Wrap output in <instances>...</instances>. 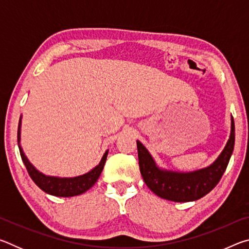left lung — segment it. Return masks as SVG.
Returning <instances> with one entry per match:
<instances>
[{
  "instance_id": "8db88e82",
  "label": "left lung",
  "mask_w": 249,
  "mask_h": 249,
  "mask_svg": "<svg viewBox=\"0 0 249 249\" xmlns=\"http://www.w3.org/2000/svg\"><path fill=\"white\" fill-rule=\"evenodd\" d=\"M230 140L214 163L190 174L162 171L156 166L148 150L137 141L138 162L142 179L156 196L174 202H190L208 195L220 182L229 165L235 144V124L231 116Z\"/></svg>"
}]
</instances>
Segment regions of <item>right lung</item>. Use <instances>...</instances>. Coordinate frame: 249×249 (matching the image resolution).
<instances>
[{
    "label": "right lung",
    "instance_id": "right-lung-1",
    "mask_svg": "<svg viewBox=\"0 0 249 249\" xmlns=\"http://www.w3.org/2000/svg\"><path fill=\"white\" fill-rule=\"evenodd\" d=\"M19 126L20 120L18 130V142L20 157H22V160L25 167H26L29 177H31L32 180L38 185L41 190L48 193V195L56 196H74L82 195V193H84L87 190H89L92 185L96 182V180L99 179L101 172H102L104 168V163L107 161L108 153L107 150L105 151V154L103 155L99 165L86 175L75 177V178H54V177H47L40 174L39 171H37L35 168L31 165V162L28 161L27 158L25 157L23 150L19 146Z\"/></svg>",
    "mask_w": 249,
    "mask_h": 249
}]
</instances>
